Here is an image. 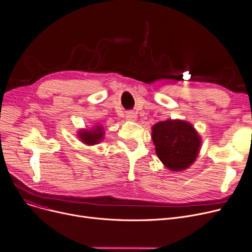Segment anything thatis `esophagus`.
Returning <instances> with one entry per match:
<instances>
[{
    "label": "esophagus",
    "instance_id": "1",
    "mask_svg": "<svg viewBox=\"0 0 252 252\" xmlns=\"http://www.w3.org/2000/svg\"><path fill=\"white\" fill-rule=\"evenodd\" d=\"M126 118H127V120H129V121H135L137 116H136L135 112L129 111V112H127V114H126Z\"/></svg>",
    "mask_w": 252,
    "mask_h": 252
}]
</instances>
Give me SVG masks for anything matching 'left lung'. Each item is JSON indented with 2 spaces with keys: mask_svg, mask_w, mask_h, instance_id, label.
Masks as SVG:
<instances>
[{
  "mask_svg": "<svg viewBox=\"0 0 252 252\" xmlns=\"http://www.w3.org/2000/svg\"><path fill=\"white\" fill-rule=\"evenodd\" d=\"M152 130L156 153L168 169L183 171L195 161L201 138L190 123L169 119L155 124Z\"/></svg>",
  "mask_w": 252,
  "mask_h": 252,
  "instance_id": "obj_1",
  "label": "left lung"
}]
</instances>
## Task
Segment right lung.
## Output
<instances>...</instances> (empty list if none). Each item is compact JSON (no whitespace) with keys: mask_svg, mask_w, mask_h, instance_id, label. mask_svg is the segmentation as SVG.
Listing matches in <instances>:
<instances>
[{"mask_svg":"<svg viewBox=\"0 0 252 252\" xmlns=\"http://www.w3.org/2000/svg\"><path fill=\"white\" fill-rule=\"evenodd\" d=\"M103 128L101 126H95L92 130L82 129L78 132V136L82 142L87 145H94L103 139Z\"/></svg>","mask_w":252,"mask_h":252,"instance_id":"obj_1","label":"right lung"}]
</instances>
